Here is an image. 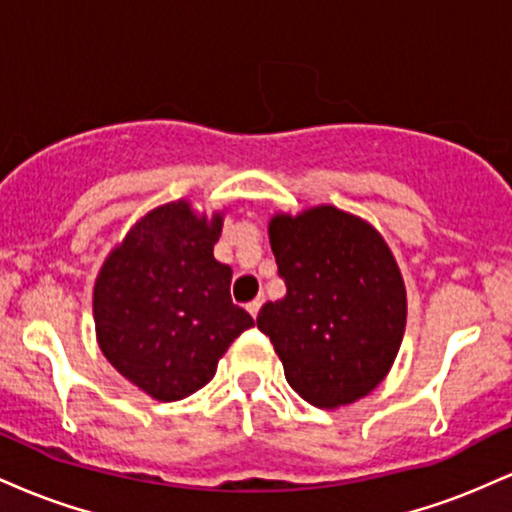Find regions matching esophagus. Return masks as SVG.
Listing matches in <instances>:
<instances>
[{
	"mask_svg": "<svg viewBox=\"0 0 512 512\" xmlns=\"http://www.w3.org/2000/svg\"><path fill=\"white\" fill-rule=\"evenodd\" d=\"M260 308H262V298H257V301L248 303V313H250L252 317H257V313H260Z\"/></svg>",
	"mask_w": 512,
	"mask_h": 512,
	"instance_id": "esophagus-1",
	"label": "esophagus"
}]
</instances>
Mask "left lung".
I'll use <instances>...</instances> for the list:
<instances>
[{
	"label": "left lung",
	"mask_w": 512,
	"mask_h": 512,
	"mask_svg": "<svg viewBox=\"0 0 512 512\" xmlns=\"http://www.w3.org/2000/svg\"><path fill=\"white\" fill-rule=\"evenodd\" d=\"M269 240L286 296L262 305L257 327L289 385L315 407L366 397L390 370L407 325L390 248L366 221L334 207L274 216Z\"/></svg>",
	"instance_id": "obj_1"
}]
</instances>
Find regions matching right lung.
Segmentation results:
<instances>
[{"instance_id":"add662e5","label":"right lung","mask_w":512,"mask_h":512,"mask_svg":"<svg viewBox=\"0 0 512 512\" xmlns=\"http://www.w3.org/2000/svg\"><path fill=\"white\" fill-rule=\"evenodd\" d=\"M221 216L187 202L151 211L103 264L93 289L101 351L129 383L178 402L214 378L216 363L255 322L231 301V267L214 260Z\"/></svg>"}]
</instances>
